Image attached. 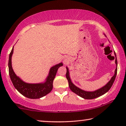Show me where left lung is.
Segmentation results:
<instances>
[{
  "label": "left lung",
  "mask_w": 126,
  "mask_h": 126,
  "mask_svg": "<svg viewBox=\"0 0 126 126\" xmlns=\"http://www.w3.org/2000/svg\"><path fill=\"white\" fill-rule=\"evenodd\" d=\"M114 53L115 55V57H116L115 63H116V68L114 71V74L111 78V79H110V80L105 85V86L102 87V88L97 89V90H95L94 91H92V92L86 91L82 90V89H81L79 88H78V87L76 86L71 81V78H70V76H69V69H68V68L67 67H66V69H67L66 78H67V80L68 81V84H69V88L71 89V90L73 92L75 93L76 94L78 95L79 96L83 98L87 99H92L101 96V95H103L104 94H105L107 92L110 90V88H111L113 84L114 81L115 80V79H116V77L117 73V60L116 53H115L114 51Z\"/></svg>",
  "instance_id": "8db88e82"
}]
</instances>
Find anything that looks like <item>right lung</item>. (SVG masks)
<instances>
[{
  "label": "right lung",
  "mask_w": 126,
  "mask_h": 126,
  "mask_svg": "<svg viewBox=\"0 0 126 126\" xmlns=\"http://www.w3.org/2000/svg\"><path fill=\"white\" fill-rule=\"evenodd\" d=\"M13 50L14 47L9 54L8 67L10 79L16 90L24 96L31 99L40 98L49 93L53 89V80L56 76L57 71L59 67L63 65V63L61 62L50 68L48 76L44 82L40 83H28L17 76L13 69L12 57Z\"/></svg>",
  "instance_id": "right-lung-1"
}]
</instances>
